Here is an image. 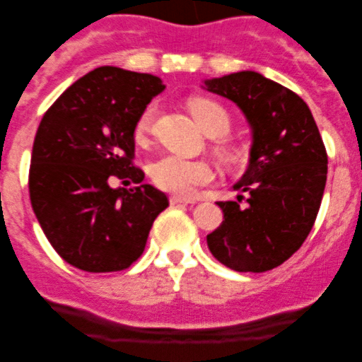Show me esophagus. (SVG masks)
Segmentation results:
<instances>
[{
    "mask_svg": "<svg viewBox=\"0 0 362 362\" xmlns=\"http://www.w3.org/2000/svg\"><path fill=\"white\" fill-rule=\"evenodd\" d=\"M170 203L171 204H189V203H194V199H189V198H184V196L173 194L170 198Z\"/></svg>",
    "mask_w": 362,
    "mask_h": 362,
    "instance_id": "obj_1",
    "label": "esophagus"
}]
</instances>
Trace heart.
Here are the masks:
<instances>
[{
  "label": "heart",
  "instance_id": "b5f03b06",
  "mask_svg": "<svg viewBox=\"0 0 362 362\" xmlns=\"http://www.w3.org/2000/svg\"><path fill=\"white\" fill-rule=\"evenodd\" d=\"M187 108L199 127L210 136H217L211 144V152L224 170L233 171L245 160V148L233 138L224 136L231 127L229 112L218 101L203 96H192L187 100ZM158 107L147 105L134 122V140L145 141L154 127ZM151 178L159 189L175 194H191L196 187L206 185L214 178L210 163L203 159H184L166 154L151 164Z\"/></svg>",
  "mask_w": 362,
  "mask_h": 362
}]
</instances>
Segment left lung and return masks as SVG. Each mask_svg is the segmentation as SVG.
I'll list each match as a JSON object with an SVG mask.
<instances>
[{
  "label": "left lung",
  "instance_id": "obj_1",
  "mask_svg": "<svg viewBox=\"0 0 362 362\" xmlns=\"http://www.w3.org/2000/svg\"><path fill=\"white\" fill-rule=\"evenodd\" d=\"M235 101L254 129L238 202H217L224 221L206 236L214 257L235 272L262 273L299 250L315 224L327 180V152L308 105L255 71L206 82ZM245 199L247 204H239Z\"/></svg>",
  "mask_w": 362,
  "mask_h": 362
}]
</instances>
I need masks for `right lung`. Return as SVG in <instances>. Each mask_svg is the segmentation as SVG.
Instances as JSON below:
<instances>
[{"mask_svg":"<svg viewBox=\"0 0 362 362\" xmlns=\"http://www.w3.org/2000/svg\"><path fill=\"white\" fill-rule=\"evenodd\" d=\"M164 86L148 73L101 66L69 86L45 112L29 166V198L54 250L89 273L122 272L147 245L166 194L140 184L134 122Z\"/></svg>","mask_w":362,"mask_h":362,"instance_id":"add662e5","label":"right lung"}]
</instances>
